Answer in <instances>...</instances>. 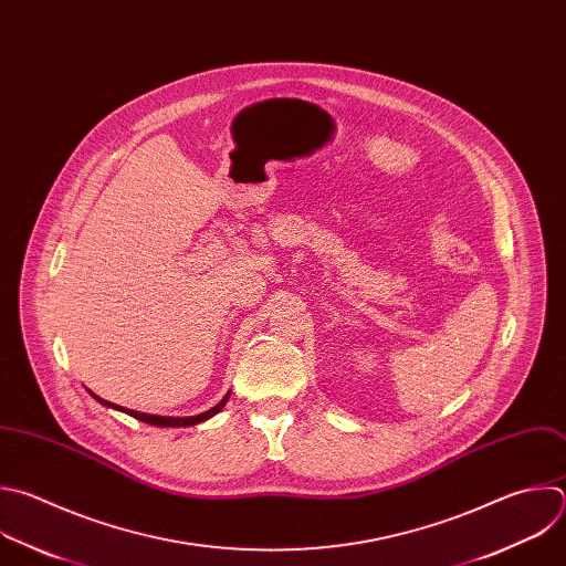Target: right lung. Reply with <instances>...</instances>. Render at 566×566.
Returning a JSON list of instances; mask_svg holds the SVG:
<instances>
[{"mask_svg": "<svg viewBox=\"0 0 566 566\" xmlns=\"http://www.w3.org/2000/svg\"><path fill=\"white\" fill-rule=\"evenodd\" d=\"M88 394H91V391H88ZM91 396H93L99 405H104V407H108V409L124 411V413H128L130 418H135V420H139V422H146V424H153V427H193V424H200V422H205V420L213 418L216 413H220V411L224 409V405L229 402V398H231V394H227V396L222 398V402H218L213 409H209V411H205V413H198V416H188V418H168V416H148V413H139V411L124 409V407H117V405H113V402H106V400L97 398L95 394H91Z\"/></svg>", "mask_w": 566, "mask_h": 566, "instance_id": "add662e5", "label": "right lung"}]
</instances>
